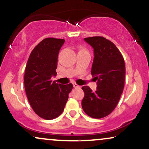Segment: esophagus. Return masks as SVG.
Listing matches in <instances>:
<instances>
[{"label":"esophagus","instance_id":"esophagus-1","mask_svg":"<svg viewBox=\"0 0 149 149\" xmlns=\"http://www.w3.org/2000/svg\"><path fill=\"white\" fill-rule=\"evenodd\" d=\"M73 86H74V88H80L79 86L76 83H73Z\"/></svg>","mask_w":149,"mask_h":149}]
</instances>
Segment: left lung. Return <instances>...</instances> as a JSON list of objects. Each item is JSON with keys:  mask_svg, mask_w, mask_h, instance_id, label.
I'll use <instances>...</instances> for the list:
<instances>
[{"mask_svg": "<svg viewBox=\"0 0 149 149\" xmlns=\"http://www.w3.org/2000/svg\"><path fill=\"white\" fill-rule=\"evenodd\" d=\"M93 48L91 74L97 80V90L82 87L84 97L81 106L84 112L94 118L110 114L119 101L125 84V65L123 56L116 45L101 36L84 38Z\"/></svg>", "mask_w": 149, "mask_h": 149, "instance_id": "left-lung-1", "label": "left lung"}]
</instances>
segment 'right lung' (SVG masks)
I'll use <instances>...</instances> for the list:
<instances>
[{"label": "right lung", "instance_id": "right-lung-1", "mask_svg": "<svg viewBox=\"0 0 149 149\" xmlns=\"http://www.w3.org/2000/svg\"><path fill=\"white\" fill-rule=\"evenodd\" d=\"M63 39L47 38L31 52L26 66L24 87L33 111L41 118L52 120L63 111L73 86L52 81L56 75L58 56Z\"/></svg>", "mask_w": 149, "mask_h": 149}]
</instances>
